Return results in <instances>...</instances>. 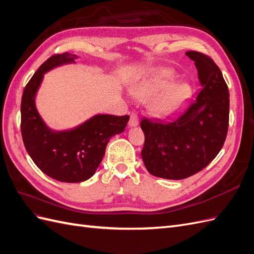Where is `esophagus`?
<instances>
[{
  "label": "esophagus",
  "mask_w": 254,
  "mask_h": 254,
  "mask_svg": "<svg viewBox=\"0 0 254 254\" xmlns=\"http://www.w3.org/2000/svg\"><path fill=\"white\" fill-rule=\"evenodd\" d=\"M139 125V117H137L136 113L130 114V120H129V126L130 127H135Z\"/></svg>",
  "instance_id": "esophagus-1"
}]
</instances>
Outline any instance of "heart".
I'll list each match as a JSON object with an SVG mask.
<instances>
[{"instance_id": "obj_1", "label": "heart", "mask_w": 254, "mask_h": 254, "mask_svg": "<svg viewBox=\"0 0 254 254\" xmlns=\"http://www.w3.org/2000/svg\"><path fill=\"white\" fill-rule=\"evenodd\" d=\"M174 76L175 74L172 70L161 68L149 77L136 83L132 94L141 101H148L153 97L149 103V110L156 117L164 118L172 115L179 111L191 95V89L186 82L172 84L165 89L164 88ZM161 90L163 92H161Z\"/></svg>"}]
</instances>
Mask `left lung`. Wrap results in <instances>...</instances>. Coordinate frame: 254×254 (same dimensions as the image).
I'll return each mask as SVG.
<instances>
[{
    "mask_svg": "<svg viewBox=\"0 0 254 254\" xmlns=\"http://www.w3.org/2000/svg\"><path fill=\"white\" fill-rule=\"evenodd\" d=\"M202 89L176 117L165 121L143 119L142 159L149 174L180 180L209 165L224 146L229 127V90L213 59L190 51Z\"/></svg>",
    "mask_w": 254,
    "mask_h": 254,
    "instance_id": "8db88e82",
    "label": "left lung"
}]
</instances>
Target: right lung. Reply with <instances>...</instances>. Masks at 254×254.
Masks as SVG:
<instances>
[{"instance_id":"right-lung-1","label":"right lung","mask_w":254,"mask_h":254,"mask_svg":"<svg viewBox=\"0 0 254 254\" xmlns=\"http://www.w3.org/2000/svg\"><path fill=\"white\" fill-rule=\"evenodd\" d=\"M76 58L68 53L50 57L26 84L21 101V133L28 155L45 175L68 183L86 181L94 175L109 140L124 131L129 121V115L97 114L70 130L55 131L47 126L36 108L37 91L45 73L73 64Z\"/></svg>"}]
</instances>
